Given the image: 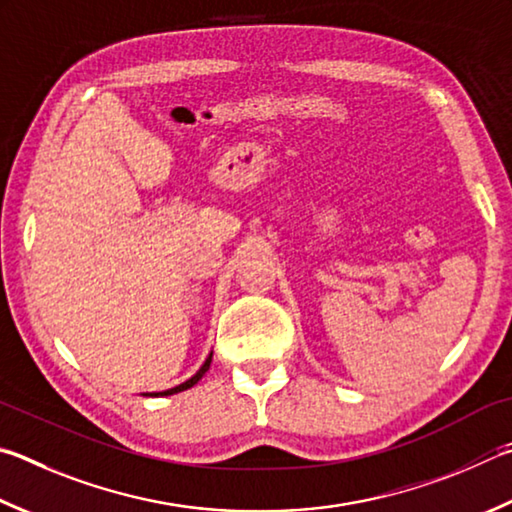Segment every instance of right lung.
I'll return each instance as SVG.
<instances>
[{"label": "right lung", "instance_id": "obj_1", "mask_svg": "<svg viewBox=\"0 0 512 512\" xmlns=\"http://www.w3.org/2000/svg\"><path fill=\"white\" fill-rule=\"evenodd\" d=\"M210 362H212V353L210 356L206 358V362H203L201 365V369L197 371V374H194L190 380H185V383H181V385H176V387H172V389H165V392H152V394H143V396H172V394H179V392H185V389H190L192 385H197L199 380H201V376L206 374V371L210 369Z\"/></svg>", "mask_w": 512, "mask_h": 512}]
</instances>
